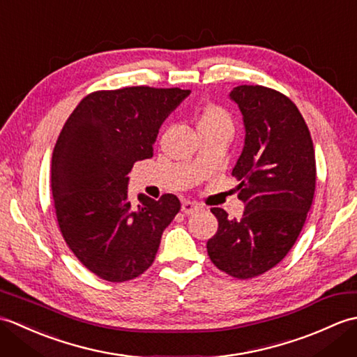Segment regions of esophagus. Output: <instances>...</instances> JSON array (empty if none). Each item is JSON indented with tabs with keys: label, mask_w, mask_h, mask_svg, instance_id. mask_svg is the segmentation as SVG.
<instances>
[{
	"label": "esophagus",
	"mask_w": 357,
	"mask_h": 357,
	"mask_svg": "<svg viewBox=\"0 0 357 357\" xmlns=\"http://www.w3.org/2000/svg\"><path fill=\"white\" fill-rule=\"evenodd\" d=\"M201 207H199V204H196V202H193V201H184L183 202V211L185 215H193V213H196V211H198Z\"/></svg>",
	"instance_id": "34e87169"
}]
</instances>
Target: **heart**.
<instances>
[{
    "label": "heart",
    "mask_w": 357,
    "mask_h": 357,
    "mask_svg": "<svg viewBox=\"0 0 357 357\" xmlns=\"http://www.w3.org/2000/svg\"><path fill=\"white\" fill-rule=\"evenodd\" d=\"M199 124L207 126H230V116L222 107L216 104H207L201 112Z\"/></svg>",
    "instance_id": "b5f03b06"
}]
</instances>
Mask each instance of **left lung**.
I'll list each match as a JSON object with an SVG mask.
<instances>
[{"mask_svg":"<svg viewBox=\"0 0 357 357\" xmlns=\"http://www.w3.org/2000/svg\"><path fill=\"white\" fill-rule=\"evenodd\" d=\"M230 98L244 116L245 144L231 174L245 208L239 219L211 208L218 231L207 252L219 270L250 279L278 265L298 239L313 204L316 158L290 98L264 86H238Z\"/></svg>","mask_w":357,"mask_h":357,"instance_id":"1","label":"left lung"}]
</instances>
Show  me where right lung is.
<instances>
[{
  "label": "right lung",
  "instance_id": "obj_1",
  "mask_svg": "<svg viewBox=\"0 0 357 357\" xmlns=\"http://www.w3.org/2000/svg\"><path fill=\"white\" fill-rule=\"evenodd\" d=\"M190 90L149 86L98 90L66 121L52 155V195L59 230L78 261L109 282L142 275L165 227L181 210L174 195L128 198L136 161L153 156L164 119Z\"/></svg>",
  "mask_w": 357,
  "mask_h": 357
}]
</instances>
